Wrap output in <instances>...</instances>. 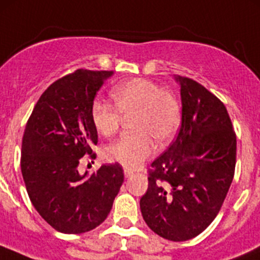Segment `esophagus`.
Masks as SVG:
<instances>
[{
  "label": "esophagus",
  "mask_w": 260,
  "mask_h": 260,
  "mask_svg": "<svg viewBox=\"0 0 260 260\" xmlns=\"http://www.w3.org/2000/svg\"><path fill=\"white\" fill-rule=\"evenodd\" d=\"M132 175H133L132 171H129V170H124V176L127 177V179H128V177L132 176Z\"/></svg>",
  "instance_id": "obj_1"
}]
</instances>
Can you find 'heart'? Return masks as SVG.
Wrapping results in <instances>:
<instances>
[{
    "mask_svg": "<svg viewBox=\"0 0 260 260\" xmlns=\"http://www.w3.org/2000/svg\"><path fill=\"white\" fill-rule=\"evenodd\" d=\"M111 95L115 107L108 102L94 101L90 108L91 120L98 132L108 137L119 129L123 115L135 114V132L112 143L107 149V157L127 169H137L153 153L156 142L165 146L175 138L181 122L179 103L171 93L141 78L118 84Z\"/></svg>",
    "mask_w": 260,
    "mask_h": 260,
    "instance_id": "1",
    "label": "heart"
}]
</instances>
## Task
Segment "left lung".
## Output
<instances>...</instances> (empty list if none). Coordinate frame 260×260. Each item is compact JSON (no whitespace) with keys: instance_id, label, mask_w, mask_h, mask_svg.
I'll return each instance as SVG.
<instances>
[{"instance_id":"1","label":"left lung","mask_w":260,"mask_h":260,"mask_svg":"<svg viewBox=\"0 0 260 260\" xmlns=\"http://www.w3.org/2000/svg\"><path fill=\"white\" fill-rule=\"evenodd\" d=\"M181 94V128L152 162L141 198L149 229L172 242L203 233L221 209L234 177L237 137L224 104L205 86L175 75Z\"/></svg>"}]
</instances>
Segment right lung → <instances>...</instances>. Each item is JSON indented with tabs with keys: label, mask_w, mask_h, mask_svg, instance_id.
Masks as SVG:
<instances>
[{
	"label": "right lung",
	"mask_w": 260,
	"mask_h": 260,
	"mask_svg": "<svg viewBox=\"0 0 260 260\" xmlns=\"http://www.w3.org/2000/svg\"><path fill=\"white\" fill-rule=\"evenodd\" d=\"M113 72L79 69L56 80L36 103L26 124L21 171L34 208L55 230L81 234L111 212L124 175L119 164L81 175L84 154L98 143L90 108ZM94 156V154H93Z\"/></svg>",
	"instance_id": "add662e5"
}]
</instances>
